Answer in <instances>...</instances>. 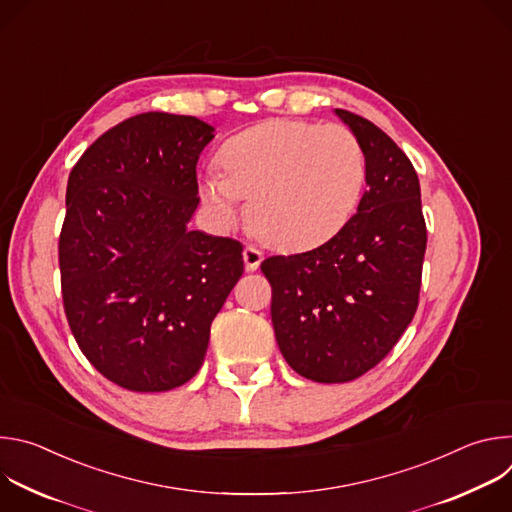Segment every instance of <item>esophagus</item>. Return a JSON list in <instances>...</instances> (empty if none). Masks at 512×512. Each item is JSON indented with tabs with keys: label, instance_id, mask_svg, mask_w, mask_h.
Listing matches in <instances>:
<instances>
[{
	"label": "esophagus",
	"instance_id": "34e87169",
	"mask_svg": "<svg viewBox=\"0 0 512 512\" xmlns=\"http://www.w3.org/2000/svg\"><path fill=\"white\" fill-rule=\"evenodd\" d=\"M243 261H245V269L247 271H257L259 269V265H261V261H263V255H261V251H257L255 247H245V251H243Z\"/></svg>",
	"mask_w": 512,
	"mask_h": 512
}]
</instances>
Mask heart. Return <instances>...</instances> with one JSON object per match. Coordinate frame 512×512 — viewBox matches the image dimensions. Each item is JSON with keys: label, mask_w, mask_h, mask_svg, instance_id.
Instances as JSON below:
<instances>
[{"label": "heart", "mask_w": 512, "mask_h": 512, "mask_svg": "<svg viewBox=\"0 0 512 512\" xmlns=\"http://www.w3.org/2000/svg\"><path fill=\"white\" fill-rule=\"evenodd\" d=\"M223 174L206 170L198 196L218 229L235 227L249 200L259 239L285 249H312L332 239L354 214L367 160L342 125L269 119L233 135L218 152Z\"/></svg>", "instance_id": "heart-1"}]
</instances>
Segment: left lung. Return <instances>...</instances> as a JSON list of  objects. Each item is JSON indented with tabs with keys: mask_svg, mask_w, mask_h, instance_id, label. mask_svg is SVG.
Masks as SVG:
<instances>
[{
	"mask_svg": "<svg viewBox=\"0 0 512 512\" xmlns=\"http://www.w3.org/2000/svg\"><path fill=\"white\" fill-rule=\"evenodd\" d=\"M334 113L362 145L367 192L328 243L261 263L277 346L316 383L354 381L391 352L417 310L427 243L409 158L375 123Z\"/></svg>",
	"mask_w": 512,
	"mask_h": 512,
	"instance_id": "left-lung-1",
	"label": "left lung"
}]
</instances>
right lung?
I'll use <instances>...</instances> for the list:
<instances>
[{
	"label": "right lung",
	"mask_w": 512,
	"mask_h": 512,
	"mask_svg": "<svg viewBox=\"0 0 512 512\" xmlns=\"http://www.w3.org/2000/svg\"><path fill=\"white\" fill-rule=\"evenodd\" d=\"M214 127L141 113L72 168L58 243L68 326L115 385L160 393L204 362L210 324L243 275V245L190 231L196 164Z\"/></svg>",
	"instance_id": "obj_1"
}]
</instances>
